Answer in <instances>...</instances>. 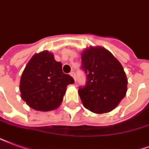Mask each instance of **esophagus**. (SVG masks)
<instances>
[{"mask_svg": "<svg viewBox=\"0 0 149 149\" xmlns=\"http://www.w3.org/2000/svg\"><path fill=\"white\" fill-rule=\"evenodd\" d=\"M70 76H71V77H72V78H73L74 80H75V73H74V71H71V72L70 73Z\"/></svg>", "mask_w": 149, "mask_h": 149, "instance_id": "34e87169", "label": "esophagus"}]
</instances>
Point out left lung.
<instances>
[{
  "instance_id": "obj_1",
  "label": "left lung",
  "mask_w": 149,
  "mask_h": 149,
  "mask_svg": "<svg viewBox=\"0 0 149 149\" xmlns=\"http://www.w3.org/2000/svg\"><path fill=\"white\" fill-rule=\"evenodd\" d=\"M81 55L87 79L85 86L79 89L83 106L97 114L112 111L127 92L128 79L122 65L103 47H86Z\"/></svg>"
}]
</instances>
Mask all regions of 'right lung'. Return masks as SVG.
<instances>
[{"label":"right lung","mask_w":149,"mask_h":149,"mask_svg":"<svg viewBox=\"0 0 149 149\" xmlns=\"http://www.w3.org/2000/svg\"><path fill=\"white\" fill-rule=\"evenodd\" d=\"M74 82L52 52L43 51L35 54L26 65L19 82L20 96L35 110L51 111L60 106L67 86Z\"/></svg>","instance_id":"right-lung-1"}]
</instances>
